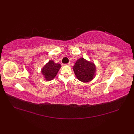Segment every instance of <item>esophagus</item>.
<instances>
[{"instance_id":"1","label":"esophagus","mask_w":134,"mask_h":134,"mask_svg":"<svg viewBox=\"0 0 134 134\" xmlns=\"http://www.w3.org/2000/svg\"><path fill=\"white\" fill-rule=\"evenodd\" d=\"M65 65H67V66H70V63H67V64H65Z\"/></svg>"}]
</instances>
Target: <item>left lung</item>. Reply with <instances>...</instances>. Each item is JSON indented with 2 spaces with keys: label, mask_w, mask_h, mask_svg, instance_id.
Returning a JSON list of instances; mask_svg holds the SVG:
<instances>
[{
  "label": "left lung",
  "mask_w": 134,
  "mask_h": 134,
  "mask_svg": "<svg viewBox=\"0 0 134 134\" xmlns=\"http://www.w3.org/2000/svg\"><path fill=\"white\" fill-rule=\"evenodd\" d=\"M72 69L76 78L84 83L91 81L96 76L95 64L83 58H79L76 60Z\"/></svg>",
  "instance_id": "8db88e82"
}]
</instances>
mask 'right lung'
Masks as SVG:
<instances>
[{
	"mask_svg": "<svg viewBox=\"0 0 134 134\" xmlns=\"http://www.w3.org/2000/svg\"><path fill=\"white\" fill-rule=\"evenodd\" d=\"M61 67L60 64L51 60L42 68L41 72L45 80L50 81L55 78Z\"/></svg>",
	"mask_w": 134,
	"mask_h": 134,
	"instance_id": "obj_1",
	"label": "right lung"
}]
</instances>
